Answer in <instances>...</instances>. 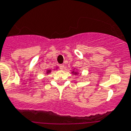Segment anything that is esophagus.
Returning a JSON list of instances; mask_svg holds the SVG:
<instances>
[{"label": "esophagus", "instance_id": "esophagus-1", "mask_svg": "<svg viewBox=\"0 0 131 131\" xmlns=\"http://www.w3.org/2000/svg\"><path fill=\"white\" fill-rule=\"evenodd\" d=\"M60 69L61 70H63L64 69V64H60Z\"/></svg>", "mask_w": 131, "mask_h": 131}]
</instances>
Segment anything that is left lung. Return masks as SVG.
Listing matches in <instances>:
<instances>
[{"label":"left lung","instance_id":"8db88e82","mask_svg":"<svg viewBox=\"0 0 131 131\" xmlns=\"http://www.w3.org/2000/svg\"><path fill=\"white\" fill-rule=\"evenodd\" d=\"M72 73H74V74H75H75H77V73H76V72H74V71H73V72H72Z\"/></svg>","mask_w":131,"mask_h":131}]
</instances>
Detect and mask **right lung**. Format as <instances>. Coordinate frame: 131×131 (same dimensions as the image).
<instances>
[{
  "instance_id": "right-lung-1",
  "label": "right lung",
  "mask_w": 131,
  "mask_h": 131,
  "mask_svg": "<svg viewBox=\"0 0 131 131\" xmlns=\"http://www.w3.org/2000/svg\"><path fill=\"white\" fill-rule=\"evenodd\" d=\"M51 70H48V71H47V72H46V73H50V72H51Z\"/></svg>"
}]
</instances>
